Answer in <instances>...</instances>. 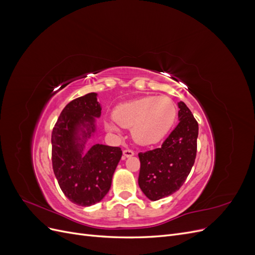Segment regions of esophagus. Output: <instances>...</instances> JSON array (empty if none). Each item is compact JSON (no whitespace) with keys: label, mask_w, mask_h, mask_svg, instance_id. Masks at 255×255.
<instances>
[{"label":"esophagus","mask_w":255,"mask_h":255,"mask_svg":"<svg viewBox=\"0 0 255 255\" xmlns=\"http://www.w3.org/2000/svg\"><path fill=\"white\" fill-rule=\"evenodd\" d=\"M134 154H135V152H134L133 150H130V149H126V150H123V158H127V157L133 156Z\"/></svg>","instance_id":"esophagus-1"}]
</instances>
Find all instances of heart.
<instances>
[{"mask_svg": "<svg viewBox=\"0 0 255 255\" xmlns=\"http://www.w3.org/2000/svg\"><path fill=\"white\" fill-rule=\"evenodd\" d=\"M114 121H105L110 132L130 128L135 142L141 145L156 143L170 130L176 118V106L166 96H146L120 104L113 113Z\"/></svg>", "mask_w": 255, "mask_h": 255, "instance_id": "heart-1", "label": "heart"}]
</instances>
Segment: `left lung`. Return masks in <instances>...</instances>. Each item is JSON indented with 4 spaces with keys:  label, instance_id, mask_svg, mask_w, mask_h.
Instances as JSON below:
<instances>
[{
    "label": "left lung",
    "instance_id": "obj_1",
    "mask_svg": "<svg viewBox=\"0 0 255 255\" xmlns=\"http://www.w3.org/2000/svg\"><path fill=\"white\" fill-rule=\"evenodd\" d=\"M179 125L160 148L138 153V184L152 201L172 195L186 181L197 155L198 122L184 102L179 103Z\"/></svg>",
    "mask_w": 255,
    "mask_h": 255
}]
</instances>
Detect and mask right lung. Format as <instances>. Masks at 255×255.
<instances>
[{"mask_svg": "<svg viewBox=\"0 0 255 255\" xmlns=\"http://www.w3.org/2000/svg\"><path fill=\"white\" fill-rule=\"evenodd\" d=\"M100 116L97 94L90 92L65 106L52 132L54 174L64 195L81 206L96 204L105 197L122 155L119 146L99 143L83 154L84 140L95 132V118Z\"/></svg>", "mask_w": 255, "mask_h": 255, "instance_id": "add662e5", "label": "right lung"}]
</instances>
